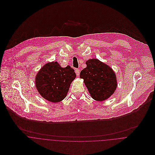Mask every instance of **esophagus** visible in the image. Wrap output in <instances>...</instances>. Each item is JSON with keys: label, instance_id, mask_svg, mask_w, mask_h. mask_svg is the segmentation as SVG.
<instances>
[{"label": "esophagus", "instance_id": "esophagus-1", "mask_svg": "<svg viewBox=\"0 0 155 155\" xmlns=\"http://www.w3.org/2000/svg\"><path fill=\"white\" fill-rule=\"evenodd\" d=\"M75 73H76V74L77 76H79V74H80V71H79V70L78 68H76V69H75Z\"/></svg>", "mask_w": 155, "mask_h": 155}]
</instances>
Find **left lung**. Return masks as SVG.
Instances as JSON below:
<instances>
[{"label": "left lung", "instance_id": "obj_1", "mask_svg": "<svg viewBox=\"0 0 155 155\" xmlns=\"http://www.w3.org/2000/svg\"><path fill=\"white\" fill-rule=\"evenodd\" d=\"M87 67L80 73L93 99L104 101L110 97L117 87L116 78L111 68L97 59L86 62Z\"/></svg>", "mask_w": 155, "mask_h": 155}]
</instances>
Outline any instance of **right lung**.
Instances as JSON below:
<instances>
[{
  "label": "right lung",
  "instance_id": "add662e5",
  "mask_svg": "<svg viewBox=\"0 0 155 155\" xmlns=\"http://www.w3.org/2000/svg\"><path fill=\"white\" fill-rule=\"evenodd\" d=\"M76 76L74 69L69 66L63 68L56 61L48 63L38 73L36 87L46 100L60 102L66 97L70 84Z\"/></svg>",
  "mask_w": 155,
  "mask_h": 155
}]
</instances>
